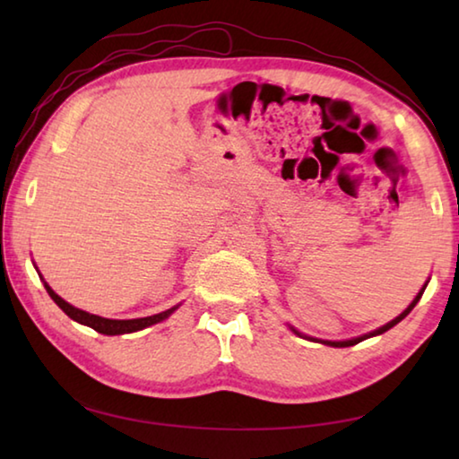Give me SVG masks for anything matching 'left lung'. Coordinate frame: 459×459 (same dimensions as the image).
Masks as SVG:
<instances>
[{
	"mask_svg": "<svg viewBox=\"0 0 459 459\" xmlns=\"http://www.w3.org/2000/svg\"><path fill=\"white\" fill-rule=\"evenodd\" d=\"M427 283H429V281H427ZM427 283L423 285V290L421 291H419L417 295H415V299L413 301H411V304H409V307L405 309V312H403V314H399L397 317H394V320H391V322H388V324H385V325H380V328H377L375 332H368V333H364V336H359V338H352V340H342V342H333V340H317V338H309V336H304V333H299L298 330H295V328H291L295 333H298V336H304V338H307V340H314V342H322V344H325V346H333V348H346V346H354V344H359V342H362V340H367V338H372V336H378V333H385L386 330H391L393 328V325H397L401 320H403V317H407V314L411 312V309H413L415 306H417V301L419 299H421V295H423V291H425V287H427Z\"/></svg>",
	"mask_w": 459,
	"mask_h": 459,
	"instance_id": "1",
	"label": "left lung"
}]
</instances>
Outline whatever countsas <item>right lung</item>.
Returning a JSON list of instances; mask_svg holds the SVG:
<instances>
[{"instance_id":"add662e5","label":"right lung","mask_w":459,"mask_h":459,"mask_svg":"<svg viewBox=\"0 0 459 459\" xmlns=\"http://www.w3.org/2000/svg\"><path fill=\"white\" fill-rule=\"evenodd\" d=\"M46 291H48L50 298L54 299V304H56L62 312H65L68 317H73L74 322H79L82 325H89V328L97 330L99 333H107V336H119V333H131V332H137V330H143L147 325H153L161 320H166V317L174 312L178 307H169L166 312L161 314H155V316H147V317H135V320H108V317H100L95 314H89L84 312V309H79L68 304L60 298L58 293L52 291V287L44 281Z\"/></svg>"}]
</instances>
